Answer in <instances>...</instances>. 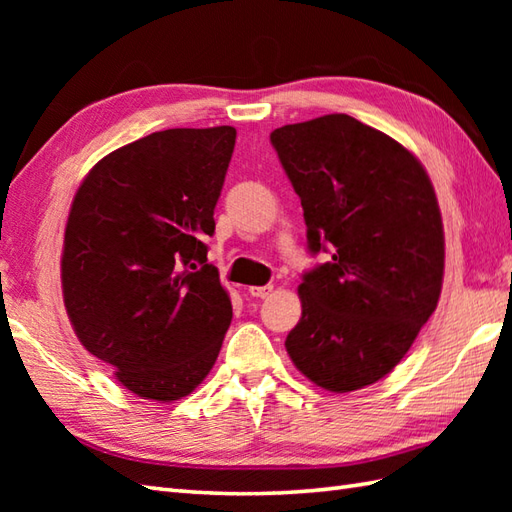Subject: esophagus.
<instances>
[{"label":"esophagus","instance_id":"1","mask_svg":"<svg viewBox=\"0 0 512 512\" xmlns=\"http://www.w3.org/2000/svg\"><path fill=\"white\" fill-rule=\"evenodd\" d=\"M248 292L253 297H257V299H266V297H270V292H273V286H253V288H248Z\"/></svg>","mask_w":512,"mask_h":512}]
</instances>
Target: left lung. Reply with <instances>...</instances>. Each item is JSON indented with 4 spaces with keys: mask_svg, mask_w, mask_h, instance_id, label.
<instances>
[{
    "mask_svg": "<svg viewBox=\"0 0 512 512\" xmlns=\"http://www.w3.org/2000/svg\"><path fill=\"white\" fill-rule=\"evenodd\" d=\"M303 206L308 250L332 259L303 275L286 350L336 394L387 376L438 306L444 231L420 160L347 114L270 134Z\"/></svg>",
    "mask_w": 512,
    "mask_h": 512,
    "instance_id": "1",
    "label": "left lung"
}]
</instances>
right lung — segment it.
I'll return each mask as SVG.
<instances>
[{
  "mask_svg": "<svg viewBox=\"0 0 512 512\" xmlns=\"http://www.w3.org/2000/svg\"><path fill=\"white\" fill-rule=\"evenodd\" d=\"M235 127L165 129L96 162L65 224L61 284L85 350L132 394L189 396L215 365L233 306L206 237Z\"/></svg>",
  "mask_w": 512,
  "mask_h": 512,
  "instance_id": "obj_1",
  "label": "right lung"
}]
</instances>
